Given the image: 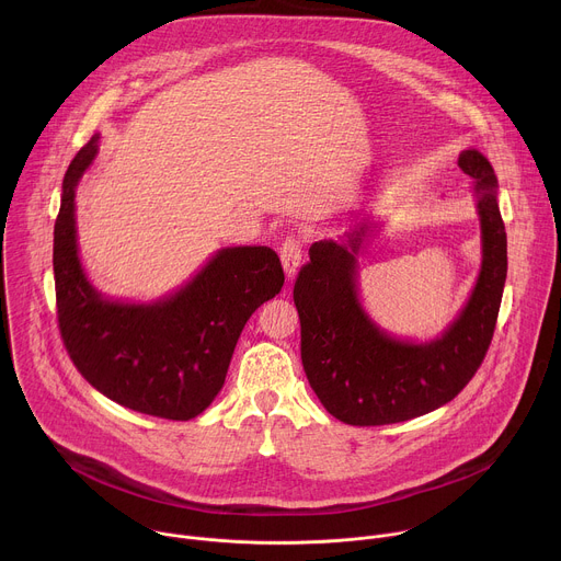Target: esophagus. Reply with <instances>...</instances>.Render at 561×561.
<instances>
[{"label": "esophagus", "instance_id": "34e87169", "mask_svg": "<svg viewBox=\"0 0 561 561\" xmlns=\"http://www.w3.org/2000/svg\"><path fill=\"white\" fill-rule=\"evenodd\" d=\"M279 260H282V266L286 271V277L288 279H295L299 266H301V257H304V249H301V242L297 237H286L284 242L279 244Z\"/></svg>", "mask_w": 561, "mask_h": 561}]
</instances>
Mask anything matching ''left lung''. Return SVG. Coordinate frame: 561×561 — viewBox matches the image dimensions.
Wrapping results in <instances>:
<instances>
[{
	"label": "left lung",
	"instance_id": "left-lung-1",
	"mask_svg": "<svg viewBox=\"0 0 561 561\" xmlns=\"http://www.w3.org/2000/svg\"><path fill=\"white\" fill-rule=\"evenodd\" d=\"M474 180L482 221V271L463 310L446 333L426 344L386 335L357 297V255L368 224L344 242H314L293 299L301 324V364L324 409L351 426H383L426 415L472 379L491 346L506 282V230L497 206V178L489 159L470 148L457 159Z\"/></svg>",
	"mask_w": 561,
	"mask_h": 561
}]
</instances>
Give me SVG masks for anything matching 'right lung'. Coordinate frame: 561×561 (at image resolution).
<instances>
[{
    "label": "right lung",
    "instance_id": "right-lung-1",
    "mask_svg": "<svg viewBox=\"0 0 561 561\" xmlns=\"http://www.w3.org/2000/svg\"><path fill=\"white\" fill-rule=\"evenodd\" d=\"M98 154L82 146L61 184L53 271L64 346L82 377L113 402L162 420L204 413L224 386L251 314L284 286L268 247L219 251L184 288L154 304L104 299L77 255L75 186Z\"/></svg>",
    "mask_w": 561,
    "mask_h": 561
}]
</instances>
